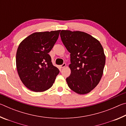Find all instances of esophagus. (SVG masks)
<instances>
[{
	"instance_id": "1",
	"label": "esophagus",
	"mask_w": 126,
	"mask_h": 126,
	"mask_svg": "<svg viewBox=\"0 0 126 126\" xmlns=\"http://www.w3.org/2000/svg\"><path fill=\"white\" fill-rule=\"evenodd\" d=\"M66 66V64L65 63H64L62 65H60V67L61 68H64Z\"/></svg>"
}]
</instances>
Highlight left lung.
<instances>
[{"mask_svg": "<svg viewBox=\"0 0 126 126\" xmlns=\"http://www.w3.org/2000/svg\"><path fill=\"white\" fill-rule=\"evenodd\" d=\"M60 35L71 53V73L66 78L68 86L79 94L88 93L103 75L106 63L103 48L97 39L83 32L62 30Z\"/></svg>", "mask_w": 126, "mask_h": 126, "instance_id": "obj_1", "label": "left lung"}]
</instances>
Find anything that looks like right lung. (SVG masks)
<instances>
[{
    "label": "right lung",
    "mask_w": 126,
    "mask_h": 126,
    "mask_svg": "<svg viewBox=\"0 0 126 126\" xmlns=\"http://www.w3.org/2000/svg\"><path fill=\"white\" fill-rule=\"evenodd\" d=\"M60 31L34 33L19 45L16 54L17 71L21 81L30 90L47 91L59 74L48 53L58 39Z\"/></svg>",
    "instance_id": "1"
}]
</instances>
